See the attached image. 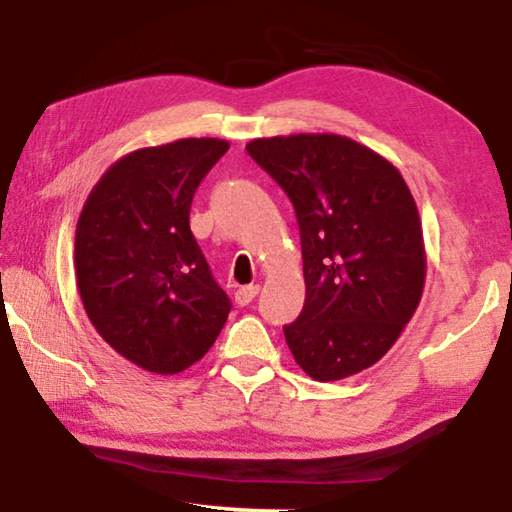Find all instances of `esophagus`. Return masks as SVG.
Wrapping results in <instances>:
<instances>
[{
  "instance_id": "1",
  "label": "esophagus",
  "mask_w": 512,
  "mask_h": 512,
  "mask_svg": "<svg viewBox=\"0 0 512 512\" xmlns=\"http://www.w3.org/2000/svg\"><path fill=\"white\" fill-rule=\"evenodd\" d=\"M258 286H254V283H251V286H242V288H238L236 290V304L238 306H249L251 301H254V297L258 295Z\"/></svg>"
}]
</instances>
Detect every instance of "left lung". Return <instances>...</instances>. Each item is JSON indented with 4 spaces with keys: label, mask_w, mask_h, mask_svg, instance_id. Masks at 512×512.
Segmentation results:
<instances>
[{
    "label": "left lung",
    "mask_w": 512,
    "mask_h": 512,
    "mask_svg": "<svg viewBox=\"0 0 512 512\" xmlns=\"http://www.w3.org/2000/svg\"><path fill=\"white\" fill-rule=\"evenodd\" d=\"M249 156L295 206L306 301L283 326L297 365L340 381L381 360L422 299V222L390 161L335 133L258 138Z\"/></svg>",
    "instance_id": "1"
}]
</instances>
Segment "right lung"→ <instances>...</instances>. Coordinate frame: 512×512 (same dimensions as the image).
Returning <instances> with one entry per match:
<instances>
[{"label": "right lung", "mask_w": 512, "mask_h": 512, "mask_svg": "<svg viewBox=\"0 0 512 512\" xmlns=\"http://www.w3.org/2000/svg\"><path fill=\"white\" fill-rule=\"evenodd\" d=\"M226 149V140L183 138L122 156L79 215L74 270L88 320L147 372L197 363L229 317L190 231L195 190Z\"/></svg>", "instance_id": "add662e5"}]
</instances>
